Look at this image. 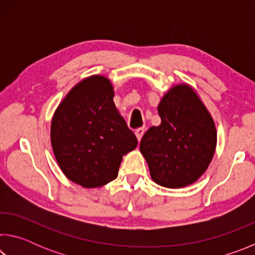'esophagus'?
Wrapping results in <instances>:
<instances>
[{"mask_svg":"<svg viewBox=\"0 0 255 255\" xmlns=\"http://www.w3.org/2000/svg\"><path fill=\"white\" fill-rule=\"evenodd\" d=\"M144 132H145V129H144V128H138V129H136V130H135V135H136V137H137L138 141H139V140L141 139V137H143Z\"/></svg>","mask_w":255,"mask_h":255,"instance_id":"esophagus-1","label":"esophagus"}]
</instances>
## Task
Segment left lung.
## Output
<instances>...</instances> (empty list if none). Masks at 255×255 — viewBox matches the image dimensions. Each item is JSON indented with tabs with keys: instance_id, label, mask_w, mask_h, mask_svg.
I'll return each instance as SVG.
<instances>
[{
	"instance_id": "8db88e82",
	"label": "left lung",
	"mask_w": 255,
	"mask_h": 255,
	"mask_svg": "<svg viewBox=\"0 0 255 255\" xmlns=\"http://www.w3.org/2000/svg\"><path fill=\"white\" fill-rule=\"evenodd\" d=\"M159 126L150 127L139 149L155 183L170 189L195 183L208 169L217 145L210 112L191 85L170 88L158 103Z\"/></svg>"
}]
</instances>
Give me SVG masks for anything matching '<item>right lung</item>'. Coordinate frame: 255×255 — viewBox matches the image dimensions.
<instances>
[{
  "mask_svg": "<svg viewBox=\"0 0 255 255\" xmlns=\"http://www.w3.org/2000/svg\"><path fill=\"white\" fill-rule=\"evenodd\" d=\"M111 81L91 75L72 88L55 110L50 143L68 180L86 189L99 188L118 176L123 156L137 147L114 102Z\"/></svg>",
  "mask_w": 255,
  "mask_h": 255,
  "instance_id": "1",
  "label": "right lung"
}]
</instances>
